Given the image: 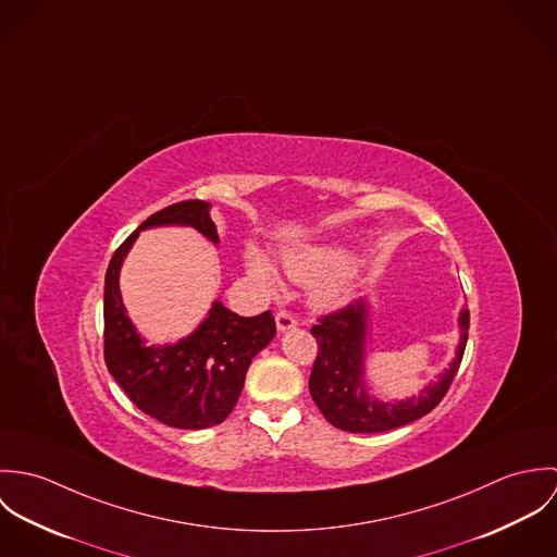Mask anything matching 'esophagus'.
<instances>
[{
	"label": "esophagus",
	"instance_id": "esophagus-1",
	"mask_svg": "<svg viewBox=\"0 0 557 557\" xmlns=\"http://www.w3.org/2000/svg\"><path fill=\"white\" fill-rule=\"evenodd\" d=\"M298 325V321L294 319V315H289V313H285V311H281V313H276V330L283 334V332H289V330H294Z\"/></svg>",
	"mask_w": 557,
	"mask_h": 557
}]
</instances>
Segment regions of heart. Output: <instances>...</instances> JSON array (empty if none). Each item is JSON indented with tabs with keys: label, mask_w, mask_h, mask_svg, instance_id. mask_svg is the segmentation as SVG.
<instances>
[{
	"label": "heart",
	"mask_w": 557,
	"mask_h": 557,
	"mask_svg": "<svg viewBox=\"0 0 557 557\" xmlns=\"http://www.w3.org/2000/svg\"><path fill=\"white\" fill-rule=\"evenodd\" d=\"M356 255L341 246H296L283 250L281 255V265L292 281L302 285L323 283L313 294V305L319 309L336 307L349 296V287L336 278L347 276L356 268ZM244 268L246 274L268 294H274L278 289V272L259 246H246ZM325 280L331 283L325 284Z\"/></svg>",
	"instance_id": "heart-1"
}]
</instances>
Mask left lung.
Returning a JSON list of instances; mask_svg holds the SVG:
<instances>
[{
  "instance_id": "1",
  "label": "left lung",
  "mask_w": 557,
  "mask_h": 557,
  "mask_svg": "<svg viewBox=\"0 0 557 557\" xmlns=\"http://www.w3.org/2000/svg\"><path fill=\"white\" fill-rule=\"evenodd\" d=\"M459 343L448 367L437 373L418 395L380 397L367 377V360L373 330L371 296L358 298L347 309L321 318L311 334L318 338V360L311 371L309 391L325 420L349 433H382L426 416L450 388L470 330V311H459Z\"/></svg>"
}]
</instances>
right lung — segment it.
Wrapping results in <instances>:
<instances>
[{
	"label": "right lung",
	"mask_w": 557,
	"mask_h": 557,
	"mask_svg": "<svg viewBox=\"0 0 557 557\" xmlns=\"http://www.w3.org/2000/svg\"><path fill=\"white\" fill-rule=\"evenodd\" d=\"M210 210L212 203L193 199L152 214L124 239L104 274V362L111 377L144 413L188 431L221 424L232 413L252 358L276 334L274 318L270 311L239 318L214 300L190 334L150 343L126 313L120 270L139 234L157 227H190L219 246Z\"/></svg>",
	"instance_id": "add662e5"
}]
</instances>
